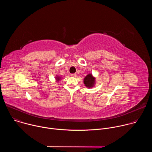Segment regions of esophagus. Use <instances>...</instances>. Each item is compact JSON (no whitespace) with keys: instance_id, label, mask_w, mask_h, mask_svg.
<instances>
[{"instance_id":"34e87169","label":"esophagus","mask_w":152,"mask_h":152,"mask_svg":"<svg viewBox=\"0 0 152 152\" xmlns=\"http://www.w3.org/2000/svg\"><path fill=\"white\" fill-rule=\"evenodd\" d=\"M76 73H72V74H71V76H72V77H76Z\"/></svg>"}]
</instances>
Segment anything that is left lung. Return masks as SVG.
<instances>
[{
	"instance_id": "obj_1",
	"label": "left lung",
	"mask_w": 152,
	"mask_h": 152,
	"mask_svg": "<svg viewBox=\"0 0 152 152\" xmlns=\"http://www.w3.org/2000/svg\"><path fill=\"white\" fill-rule=\"evenodd\" d=\"M95 77L92 74H88L83 79V83L88 88H91L95 85Z\"/></svg>"
}]
</instances>
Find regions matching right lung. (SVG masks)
<instances>
[{
	"label": "right lung",
	"mask_w": 152,
	"mask_h": 152,
	"mask_svg": "<svg viewBox=\"0 0 152 152\" xmlns=\"http://www.w3.org/2000/svg\"><path fill=\"white\" fill-rule=\"evenodd\" d=\"M55 78H56V80H58V81H59V80L61 79V77H59V76H57V77H56Z\"/></svg>",
	"instance_id": "obj_1"
}]
</instances>
